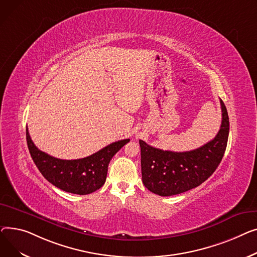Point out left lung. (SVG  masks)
I'll use <instances>...</instances> for the list:
<instances>
[{"instance_id": "left-lung-1", "label": "left lung", "mask_w": 257, "mask_h": 257, "mask_svg": "<svg viewBox=\"0 0 257 257\" xmlns=\"http://www.w3.org/2000/svg\"><path fill=\"white\" fill-rule=\"evenodd\" d=\"M222 122L216 137L203 146L185 153L153 147L140 140L144 186L160 196H172L200 186L212 175L224 156L229 134V118L220 99Z\"/></svg>"}]
</instances>
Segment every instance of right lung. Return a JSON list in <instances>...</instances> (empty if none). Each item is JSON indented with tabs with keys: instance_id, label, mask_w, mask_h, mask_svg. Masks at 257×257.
Wrapping results in <instances>:
<instances>
[{
	"instance_id": "obj_1",
	"label": "right lung",
	"mask_w": 257,
	"mask_h": 257,
	"mask_svg": "<svg viewBox=\"0 0 257 257\" xmlns=\"http://www.w3.org/2000/svg\"><path fill=\"white\" fill-rule=\"evenodd\" d=\"M26 136L30 155L44 178L59 189L78 195L90 194L103 186L110 161L130 142V139L114 142L87 158L61 160L39 150L31 140L28 128Z\"/></svg>"
}]
</instances>
